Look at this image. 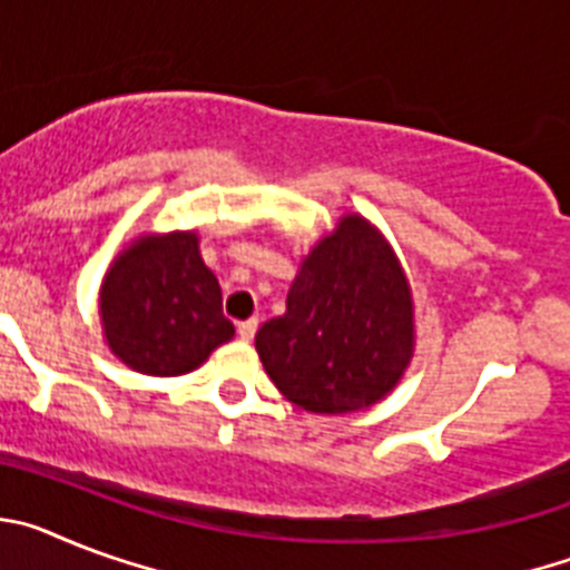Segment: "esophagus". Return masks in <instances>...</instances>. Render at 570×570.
Instances as JSON below:
<instances>
[{
  "instance_id": "34e87169",
  "label": "esophagus",
  "mask_w": 570,
  "mask_h": 570,
  "mask_svg": "<svg viewBox=\"0 0 570 570\" xmlns=\"http://www.w3.org/2000/svg\"><path fill=\"white\" fill-rule=\"evenodd\" d=\"M256 328H259V320H245V322H239V325H236V334H239V340H245V342H250L254 340V334H256Z\"/></svg>"
}]
</instances>
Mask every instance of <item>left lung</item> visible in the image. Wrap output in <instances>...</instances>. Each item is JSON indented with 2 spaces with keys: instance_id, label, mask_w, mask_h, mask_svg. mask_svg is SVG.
<instances>
[{
  "instance_id": "1",
  "label": "left lung",
  "mask_w": 570,
  "mask_h": 570,
  "mask_svg": "<svg viewBox=\"0 0 570 570\" xmlns=\"http://www.w3.org/2000/svg\"><path fill=\"white\" fill-rule=\"evenodd\" d=\"M288 308L256 331V351L285 400L311 414H351L396 387L414 356L405 271L365 216L347 214L302 259Z\"/></svg>"
}]
</instances>
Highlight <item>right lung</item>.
Wrapping results in <instances>:
<instances>
[{"instance_id": "add662e5", "label": "right lung", "mask_w": 570, "mask_h": 570, "mask_svg": "<svg viewBox=\"0 0 570 570\" xmlns=\"http://www.w3.org/2000/svg\"><path fill=\"white\" fill-rule=\"evenodd\" d=\"M99 316L110 351L148 376L188 374L234 336L194 230L128 245L105 274Z\"/></svg>"}]
</instances>
